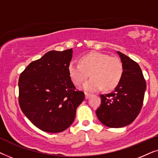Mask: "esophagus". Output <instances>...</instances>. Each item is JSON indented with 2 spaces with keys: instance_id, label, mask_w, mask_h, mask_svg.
I'll use <instances>...</instances> for the list:
<instances>
[{
  "instance_id": "obj_1",
  "label": "esophagus",
  "mask_w": 158,
  "mask_h": 158,
  "mask_svg": "<svg viewBox=\"0 0 158 158\" xmlns=\"http://www.w3.org/2000/svg\"><path fill=\"white\" fill-rule=\"evenodd\" d=\"M85 98H86V99L88 98L90 96H91V94H89V93H87V92L85 93Z\"/></svg>"
}]
</instances>
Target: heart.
Listing matches in <instances>:
<instances>
[{
    "mask_svg": "<svg viewBox=\"0 0 158 158\" xmlns=\"http://www.w3.org/2000/svg\"><path fill=\"white\" fill-rule=\"evenodd\" d=\"M68 72L73 83L80 85L85 82L83 88L88 91H98L114 89L120 83L124 73L123 64L116 57L98 52H92L81 57L80 62L72 61L68 66Z\"/></svg>",
    "mask_w": 158,
    "mask_h": 158,
    "instance_id": "heart-1",
    "label": "heart"
}]
</instances>
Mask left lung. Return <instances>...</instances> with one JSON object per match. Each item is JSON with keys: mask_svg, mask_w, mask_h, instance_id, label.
<instances>
[{"mask_svg": "<svg viewBox=\"0 0 158 158\" xmlns=\"http://www.w3.org/2000/svg\"><path fill=\"white\" fill-rule=\"evenodd\" d=\"M124 73L114 91L101 95V103L96 114L105 126L119 128L130 124L137 118L143 104L146 82L139 64L124 54L117 52Z\"/></svg>", "mask_w": 158, "mask_h": 158, "instance_id": "8db88e82", "label": "left lung"}]
</instances>
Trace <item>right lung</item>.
Returning <instances> with one entry per match:
<instances>
[{
    "label": "right lung",
    "mask_w": 158,
    "mask_h": 158,
    "mask_svg": "<svg viewBox=\"0 0 158 158\" xmlns=\"http://www.w3.org/2000/svg\"><path fill=\"white\" fill-rule=\"evenodd\" d=\"M72 57V49L49 51L31 62L19 77L21 111L34 126L46 132L58 133L68 129L85 98L69 75Z\"/></svg>",
    "instance_id": "obj_1"
}]
</instances>
